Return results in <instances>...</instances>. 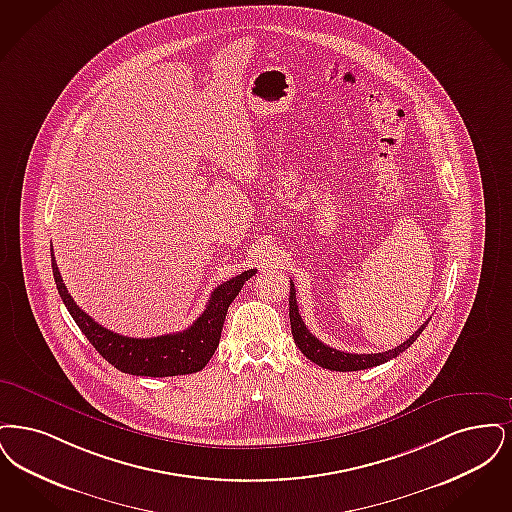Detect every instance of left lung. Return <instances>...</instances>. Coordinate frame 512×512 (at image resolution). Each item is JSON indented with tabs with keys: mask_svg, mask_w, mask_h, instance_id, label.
<instances>
[{
	"mask_svg": "<svg viewBox=\"0 0 512 512\" xmlns=\"http://www.w3.org/2000/svg\"><path fill=\"white\" fill-rule=\"evenodd\" d=\"M289 308L290 329H292V336H294L296 346L315 365H319L323 369H329V371H361V369L382 365V363L400 356L401 352H405L419 338V334L423 333L424 327L428 325V321H426V323L421 325L419 331L411 334L398 348H392L388 352H382V354H348V352H340L336 348L323 344L319 338H315L308 331V327L304 325V321H302V317L298 313L296 290H294L292 281H290Z\"/></svg>",
	"mask_w": 512,
	"mask_h": 512,
	"instance_id": "obj_1",
	"label": "left lung"
}]
</instances>
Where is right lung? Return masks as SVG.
<instances>
[{"instance_id": "1", "label": "right lung", "mask_w": 512, "mask_h": 512, "mask_svg": "<svg viewBox=\"0 0 512 512\" xmlns=\"http://www.w3.org/2000/svg\"><path fill=\"white\" fill-rule=\"evenodd\" d=\"M51 267L57 290L67 306L68 313L86 334L91 346L105 357L118 371L135 377H176L189 375L204 369V365L214 356L220 338L223 321L229 304L241 292L246 281L256 273V269H246L241 275L222 283L214 289L206 310L199 319L185 331L164 334L155 338H132L124 334L112 333L84 312L61 279L59 267L53 258L51 248Z\"/></svg>"}]
</instances>
